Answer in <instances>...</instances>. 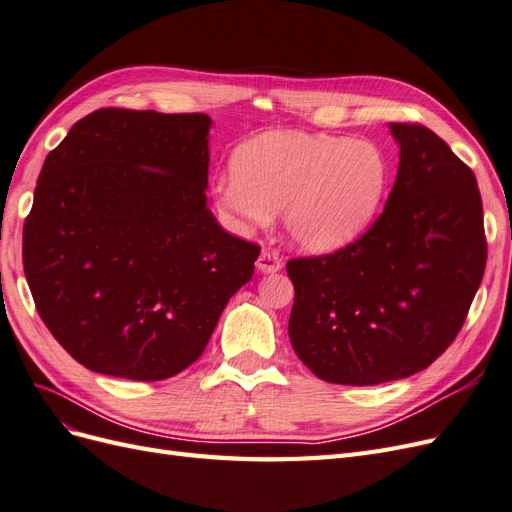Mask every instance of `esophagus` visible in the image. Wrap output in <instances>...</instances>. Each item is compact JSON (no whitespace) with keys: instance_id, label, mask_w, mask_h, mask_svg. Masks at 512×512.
I'll list each match as a JSON object with an SVG mask.
<instances>
[{"instance_id":"34e87169","label":"esophagus","mask_w":512,"mask_h":512,"mask_svg":"<svg viewBox=\"0 0 512 512\" xmlns=\"http://www.w3.org/2000/svg\"><path fill=\"white\" fill-rule=\"evenodd\" d=\"M282 269V260L275 252L269 250H262L258 260H256V271L260 273H277Z\"/></svg>"}]
</instances>
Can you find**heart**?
<instances>
[{"label":"heart","instance_id":"b5f03b06","mask_svg":"<svg viewBox=\"0 0 512 512\" xmlns=\"http://www.w3.org/2000/svg\"><path fill=\"white\" fill-rule=\"evenodd\" d=\"M389 181V156L367 138L271 132L235 153L232 173L213 183V203L237 235L269 228L282 209L299 250L331 254L376 220Z\"/></svg>","mask_w":512,"mask_h":512}]
</instances>
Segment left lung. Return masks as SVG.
<instances>
[{"label": "left lung", "mask_w": 512, "mask_h": 512, "mask_svg": "<svg viewBox=\"0 0 512 512\" xmlns=\"http://www.w3.org/2000/svg\"><path fill=\"white\" fill-rule=\"evenodd\" d=\"M395 185L376 224L335 254L290 260L299 359L333 384L408 378L451 346L487 262L472 170L438 134L389 123Z\"/></svg>", "instance_id": "obj_1"}]
</instances>
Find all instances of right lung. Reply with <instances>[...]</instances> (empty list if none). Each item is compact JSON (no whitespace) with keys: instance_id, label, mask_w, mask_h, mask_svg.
<instances>
[{"instance_id":"obj_1","label":"right lung","mask_w":512,"mask_h":512,"mask_svg":"<svg viewBox=\"0 0 512 512\" xmlns=\"http://www.w3.org/2000/svg\"><path fill=\"white\" fill-rule=\"evenodd\" d=\"M209 115L100 108L46 156L23 228L42 322L98 374L166 380L203 354L260 247L207 207Z\"/></svg>"}]
</instances>
